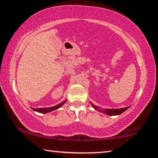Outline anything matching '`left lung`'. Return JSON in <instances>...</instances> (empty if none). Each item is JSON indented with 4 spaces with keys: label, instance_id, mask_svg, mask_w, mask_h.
I'll list each match as a JSON object with an SVG mask.
<instances>
[{
    "label": "left lung",
    "instance_id": "1",
    "mask_svg": "<svg viewBox=\"0 0 158 158\" xmlns=\"http://www.w3.org/2000/svg\"><path fill=\"white\" fill-rule=\"evenodd\" d=\"M91 105L93 108H94L95 110H98L100 112H102V113L105 114L108 116H117V115H120L122 114L123 112H124L125 111H126L127 109L130 107V106H127V107H124V108H120V109H101L98 106H95V105H93L91 102Z\"/></svg>",
    "mask_w": 158,
    "mask_h": 158
}]
</instances>
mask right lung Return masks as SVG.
Returning <instances> with one entry per match:
<instances>
[{
  "label": "right lung",
  "mask_w": 158,
  "mask_h": 158,
  "mask_svg": "<svg viewBox=\"0 0 158 158\" xmlns=\"http://www.w3.org/2000/svg\"><path fill=\"white\" fill-rule=\"evenodd\" d=\"M67 102V100H64L62 102L58 104L57 105H55L53 106H51V107H45V108H40V109H35V108H31L33 109V111H37V112H39V113H41V114H46L48 113V112H50V111H54L56 109H59L60 107H61L64 104H65Z\"/></svg>",
  "instance_id": "obj_1"
}]
</instances>
